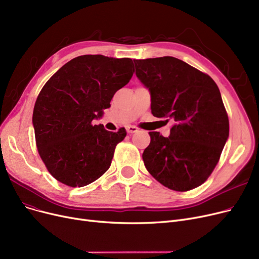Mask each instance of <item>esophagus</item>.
<instances>
[{
    "label": "esophagus",
    "mask_w": 259,
    "mask_h": 259,
    "mask_svg": "<svg viewBox=\"0 0 259 259\" xmlns=\"http://www.w3.org/2000/svg\"><path fill=\"white\" fill-rule=\"evenodd\" d=\"M139 131V128L136 126H128L127 127V132L128 133H136Z\"/></svg>",
    "instance_id": "34e87169"
}]
</instances>
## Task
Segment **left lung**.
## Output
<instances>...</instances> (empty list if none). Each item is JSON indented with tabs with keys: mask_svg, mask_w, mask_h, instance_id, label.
Masks as SVG:
<instances>
[{
	"mask_svg": "<svg viewBox=\"0 0 259 259\" xmlns=\"http://www.w3.org/2000/svg\"><path fill=\"white\" fill-rule=\"evenodd\" d=\"M136 74L150 93L151 113L167 118L168 138L149 132L143 152L149 173L175 191H189L212 173L229 135V122L215 82L173 56L135 60Z\"/></svg>",
	"mask_w": 259,
	"mask_h": 259,
	"instance_id": "1",
	"label": "left lung"
}]
</instances>
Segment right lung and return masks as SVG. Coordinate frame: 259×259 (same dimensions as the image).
I'll return each mask as SVG.
<instances>
[{"mask_svg":"<svg viewBox=\"0 0 259 259\" xmlns=\"http://www.w3.org/2000/svg\"><path fill=\"white\" fill-rule=\"evenodd\" d=\"M131 59L81 55L66 63L39 93L33 112L38 152L50 174L69 187L92 184L111 165L127 132L94 124L133 75Z\"/></svg>","mask_w":259,"mask_h":259,"instance_id":"obj_1","label":"right lung"}]
</instances>
